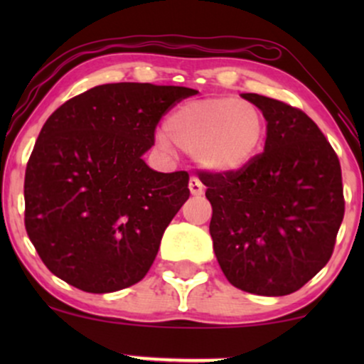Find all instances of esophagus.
<instances>
[{
  "label": "esophagus",
  "mask_w": 364,
  "mask_h": 364,
  "mask_svg": "<svg viewBox=\"0 0 364 364\" xmlns=\"http://www.w3.org/2000/svg\"><path fill=\"white\" fill-rule=\"evenodd\" d=\"M190 193L193 196L203 195V185L198 178H195V176L190 178Z\"/></svg>",
  "instance_id": "esophagus-1"
}]
</instances>
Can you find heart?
Returning a JSON list of instances; mask_svg holds the SVG:
<instances>
[{
    "instance_id": "obj_1",
    "label": "heart",
    "mask_w": 364,
    "mask_h": 364,
    "mask_svg": "<svg viewBox=\"0 0 364 364\" xmlns=\"http://www.w3.org/2000/svg\"><path fill=\"white\" fill-rule=\"evenodd\" d=\"M263 135L265 121L255 104L223 95L179 104L166 119L159 144L166 150L176 145L212 173H231L257 156Z\"/></svg>"
}]
</instances>
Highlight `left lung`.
<instances>
[{
  "instance_id": "1",
  "label": "left lung",
  "mask_w": 364,
  "mask_h": 364,
  "mask_svg": "<svg viewBox=\"0 0 364 364\" xmlns=\"http://www.w3.org/2000/svg\"><path fill=\"white\" fill-rule=\"evenodd\" d=\"M267 121L263 152L231 173H202L220 269L237 289L286 296L327 265L344 219L339 157L301 109L241 94Z\"/></svg>"
}]
</instances>
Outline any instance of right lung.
Here are the masks:
<instances>
[{"instance_id":"1","label":"right lung","mask_w":364,"mask_h":364,"mask_svg":"<svg viewBox=\"0 0 364 364\" xmlns=\"http://www.w3.org/2000/svg\"><path fill=\"white\" fill-rule=\"evenodd\" d=\"M196 90L106 83L66 101L41 129L25 169V229L56 277L85 292L133 286L190 196L186 171L141 159L162 114Z\"/></svg>"}]
</instances>
